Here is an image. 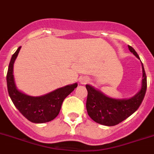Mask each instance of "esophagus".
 I'll list each match as a JSON object with an SVG mask.
<instances>
[{
	"mask_svg": "<svg viewBox=\"0 0 154 154\" xmlns=\"http://www.w3.org/2000/svg\"><path fill=\"white\" fill-rule=\"evenodd\" d=\"M88 81H89L88 78H87V77H83L80 79V83H81V85H85V84H87Z\"/></svg>",
	"mask_w": 154,
	"mask_h": 154,
	"instance_id": "34e87169",
	"label": "esophagus"
}]
</instances>
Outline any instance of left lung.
Instances as JSON below:
<instances>
[{"label": "left lung", "instance_id": "1", "mask_svg": "<svg viewBox=\"0 0 154 154\" xmlns=\"http://www.w3.org/2000/svg\"><path fill=\"white\" fill-rule=\"evenodd\" d=\"M129 51L133 53L138 59V54L132 46L128 45ZM143 68V80L142 87L140 91L136 95L129 99H115L112 98L95 88L87 85L88 97H87L86 108L88 116L95 122L107 125L113 126L120 123L127 118L133 115L141 105L146 91V76Z\"/></svg>", "mask_w": 154, "mask_h": 154}]
</instances>
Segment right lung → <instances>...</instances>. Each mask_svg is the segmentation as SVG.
<instances>
[{
  "mask_svg": "<svg viewBox=\"0 0 154 154\" xmlns=\"http://www.w3.org/2000/svg\"><path fill=\"white\" fill-rule=\"evenodd\" d=\"M21 46L12 55L7 73V86L14 106L28 120L34 123H44L53 120L60 113L63 100L77 87V84L58 88L39 97H32L17 89L13 75V66Z\"/></svg>",
  "mask_w": 154,
  "mask_h": 154,
  "instance_id": "right-lung-1",
  "label": "right lung"
}]
</instances>
